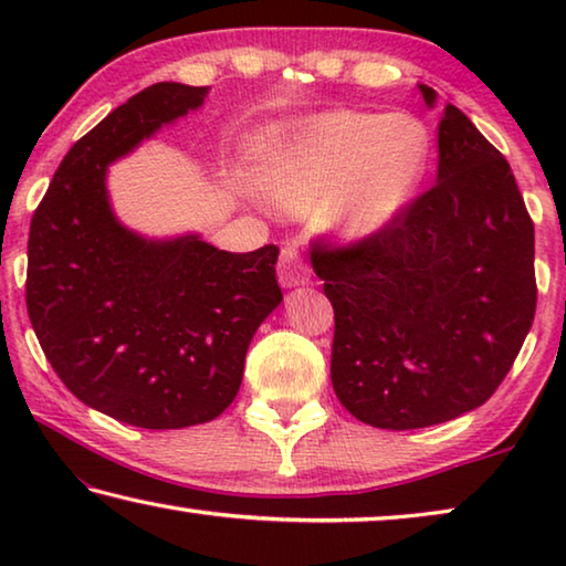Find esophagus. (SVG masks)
Here are the masks:
<instances>
[{"label": "esophagus", "instance_id": "1", "mask_svg": "<svg viewBox=\"0 0 566 566\" xmlns=\"http://www.w3.org/2000/svg\"><path fill=\"white\" fill-rule=\"evenodd\" d=\"M276 276H280V284L286 286V290L310 284V266H306L294 247H282L280 262H276Z\"/></svg>", "mask_w": 566, "mask_h": 566}]
</instances>
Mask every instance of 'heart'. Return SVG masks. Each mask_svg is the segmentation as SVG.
Listing matches in <instances>:
<instances>
[{
    "instance_id": "heart-1",
    "label": "heart",
    "mask_w": 566,
    "mask_h": 566,
    "mask_svg": "<svg viewBox=\"0 0 566 566\" xmlns=\"http://www.w3.org/2000/svg\"><path fill=\"white\" fill-rule=\"evenodd\" d=\"M427 155V129L407 114H319L276 137L264 195L292 217L334 207L344 237H369L415 197Z\"/></svg>"
}]
</instances>
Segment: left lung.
<instances>
[{"instance_id":"obj_1","label":"left lung","mask_w":566,"mask_h":566,"mask_svg":"<svg viewBox=\"0 0 566 566\" xmlns=\"http://www.w3.org/2000/svg\"><path fill=\"white\" fill-rule=\"evenodd\" d=\"M419 92L434 107L437 92ZM312 266L334 306L332 387L379 429L482 407L534 322L530 212L510 161L454 104L439 122L437 185L381 232L317 244Z\"/></svg>"}]
</instances>
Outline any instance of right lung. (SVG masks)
<instances>
[{
    "label": "right lung",
    "instance_id": "right-lung-1",
    "mask_svg": "<svg viewBox=\"0 0 566 566\" xmlns=\"http://www.w3.org/2000/svg\"><path fill=\"white\" fill-rule=\"evenodd\" d=\"M207 92L159 82L109 112L66 151L30 227L27 312L44 357L76 399L142 429L222 415L282 302L274 244L234 254L199 234L147 239L109 205L112 161Z\"/></svg>",
    "mask_w": 566,
    "mask_h": 566
}]
</instances>
